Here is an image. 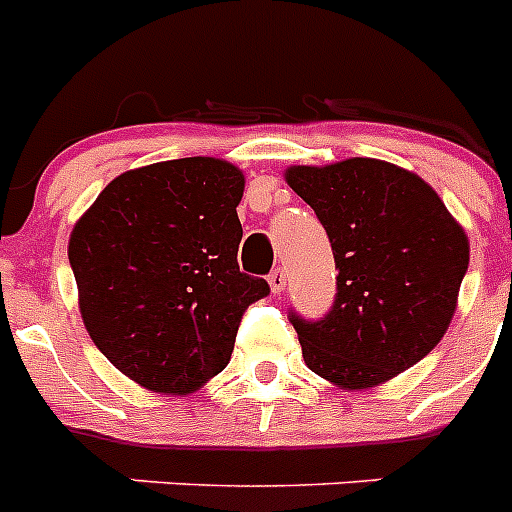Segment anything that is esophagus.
<instances>
[{"label": "esophagus", "instance_id": "esophagus-1", "mask_svg": "<svg viewBox=\"0 0 512 512\" xmlns=\"http://www.w3.org/2000/svg\"><path fill=\"white\" fill-rule=\"evenodd\" d=\"M269 287H271V292H274V295H282L284 287H287V274H284L282 269L271 271V274H269Z\"/></svg>", "mask_w": 512, "mask_h": 512}]
</instances>
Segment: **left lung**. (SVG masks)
Returning a JSON list of instances; mask_svg holds the SVG:
<instances>
[{"label": "left lung", "mask_w": 512, "mask_h": 512, "mask_svg": "<svg viewBox=\"0 0 512 512\" xmlns=\"http://www.w3.org/2000/svg\"><path fill=\"white\" fill-rule=\"evenodd\" d=\"M338 269L333 310L292 315L307 369L341 390H369L431 354L449 330L469 266V238L436 189L379 158L289 166Z\"/></svg>", "instance_id": "left-lung-1"}]
</instances>
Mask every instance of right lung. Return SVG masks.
Here are the masks:
<instances>
[{"instance_id":"add662e5","label":"right lung","mask_w":512,"mask_h":512,"mask_svg":"<svg viewBox=\"0 0 512 512\" xmlns=\"http://www.w3.org/2000/svg\"><path fill=\"white\" fill-rule=\"evenodd\" d=\"M243 187L223 158L140 166L112 179L71 230L81 320L146 390H200L228 366L246 307L269 295L238 266Z\"/></svg>"}]
</instances>
